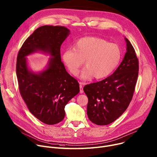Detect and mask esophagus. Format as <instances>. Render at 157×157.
<instances>
[{
    "mask_svg": "<svg viewBox=\"0 0 157 157\" xmlns=\"http://www.w3.org/2000/svg\"><path fill=\"white\" fill-rule=\"evenodd\" d=\"M79 84H80V93L82 94L83 93H84V90H83V86H82V83L80 82Z\"/></svg>",
    "mask_w": 157,
    "mask_h": 157,
    "instance_id": "34e87169",
    "label": "esophagus"
}]
</instances>
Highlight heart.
Segmentation results:
<instances>
[{
    "instance_id": "b5f03b06",
    "label": "heart",
    "mask_w": 157,
    "mask_h": 157,
    "mask_svg": "<svg viewBox=\"0 0 157 157\" xmlns=\"http://www.w3.org/2000/svg\"><path fill=\"white\" fill-rule=\"evenodd\" d=\"M61 58L71 74L76 76L84 63L86 67L80 73V78L88 80L94 77L101 79L109 76L118 67L122 59L119 46L96 36L79 39L73 49L64 51Z\"/></svg>"
}]
</instances>
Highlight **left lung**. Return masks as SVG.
<instances>
[{
  "label": "left lung",
  "mask_w": 157,
  "mask_h": 157,
  "mask_svg": "<svg viewBox=\"0 0 157 157\" xmlns=\"http://www.w3.org/2000/svg\"><path fill=\"white\" fill-rule=\"evenodd\" d=\"M124 39L126 52L113 74L84 87L89 99L87 116L92 122L98 125L111 124L121 117L133 96L139 63L133 46L127 38Z\"/></svg>",
  "instance_id": "1"
}]
</instances>
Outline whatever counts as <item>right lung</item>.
I'll list each match as a JSON object with an SVG mask.
<instances>
[{
  "label": "right lung",
  "mask_w": 157,
  "mask_h": 157,
  "mask_svg": "<svg viewBox=\"0 0 157 157\" xmlns=\"http://www.w3.org/2000/svg\"><path fill=\"white\" fill-rule=\"evenodd\" d=\"M70 33L64 26H40L25 41L17 54L20 94L31 113L48 125L63 121L64 107L80 92L78 82L66 71L61 59V45ZM35 52L51 56L46 67L37 72L30 68L26 58Z\"/></svg>",
  "instance_id": "obj_1"
}]
</instances>
